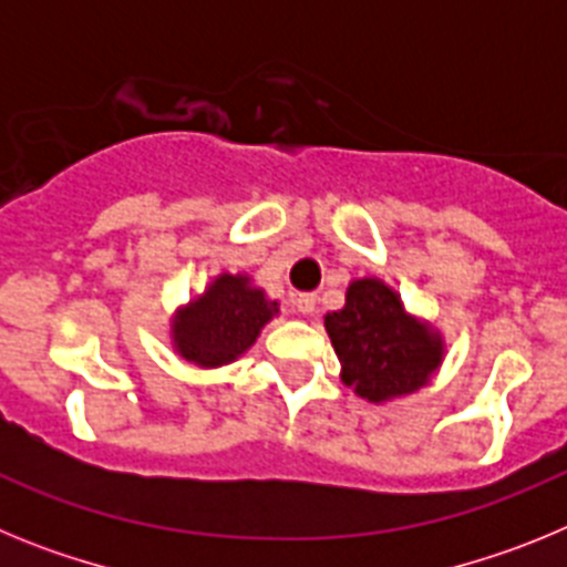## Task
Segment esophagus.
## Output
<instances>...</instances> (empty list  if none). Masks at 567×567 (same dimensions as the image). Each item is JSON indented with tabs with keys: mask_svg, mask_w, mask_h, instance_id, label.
Returning <instances> with one entry per match:
<instances>
[{
	"mask_svg": "<svg viewBox=\"0 0 567 567\" xmlns=\"http://www.w3.org/2000/svg\"><path fill=\"white\" fill-rule=\"evenodd\" d=\"M295 309H298L300 315H315V309H318V295H298V298H295Z\"/></svg>",
	"mask_w": 567,
	"mask_h": 567,
	"instance_id": "1",
	"label": "esophagus"
}]
</instances>
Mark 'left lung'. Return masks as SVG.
I'll return each instance as SVG.
<instances>
[{"label": "left lung", "mask_w": 567, "mask_h": 567, "mask_svg": "<svg viewBox=\"0 0 567 567\" xmlns=\"http://www.w3.org/2000/svg\"><path fill=\"white\" fill-rule=\"evenodd\" d=\"M340 380L358 398L385 405L420 392L445 360V338L434 323L409 312L380 278H354L346 287V303L323 318Z\"/></svg>", "instance_id": "8db88e82"}]
</instances>
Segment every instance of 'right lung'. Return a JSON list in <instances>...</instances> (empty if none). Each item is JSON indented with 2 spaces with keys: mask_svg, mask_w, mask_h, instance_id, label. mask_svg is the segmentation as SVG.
Masks as SVG:
<instances>
[{
  "mask_svg": "<svg viewBox=\"0 0 567 567\" xmlns=\"http://www.w3.org/2000/svg\"><path fill=\"white\" fill-rule=\"evenodd\" d=\"M280 315L247 272H218L202 295L189 298L169 318L173 352L198 369H221L249 352L260 329Z\"/></svg>",
  "mask_w": 567,
  "mask_h": 567,
  "instance_id": "add662e5",
  "label": "right lung"
}]
</instances>
